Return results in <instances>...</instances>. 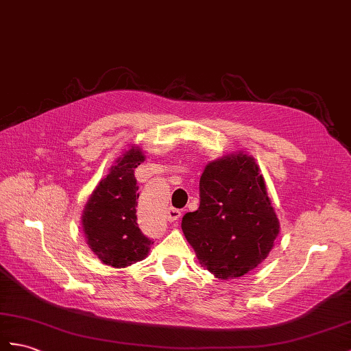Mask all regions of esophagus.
Wrapping results in <instances>:
<instances>
[{"label":"esophagus","instance_id":"obj_1","mask_svg":"<svg viewBox=\"0 0 351 351\" xmlns=\"http://www.w3.org/2000/svg\"><path fill=\"white\" fill-rule=\"evenodd\" d=\"M180 216H182V211L178 208H168V211H167V219L169 221H176L180 219Z\"/></svg>","mask_w":351,"mask_h":351}]
</instances>
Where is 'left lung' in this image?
<instances>
[{"label":"left lung","instance_id":"1","mask_svg":"<svg viewBox=\"0 0 351 351\" xmlns=\"http://www.w3.org/2000/svg\"><path fill=\"white\" fill-rule=\"evenodd\" d=\"M199 263L217 278L241 277L267 258L278 219L252 156L237 153L205 167L199 208L182 220Z\"/></svg>","mask_w":351,"mask_h":351}]
</instances>
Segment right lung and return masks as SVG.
<instances>
[{"instance_id":"add662e5","label":"right lung","mask_w":351,"mask_h":351,"mask_svg":"<svg viewBox=\"0 0 351 351\" xmlns=\"http://www.w3.org/2000/svg\"><path fill=\"white\" fill-rule=\"evenodd\" d=\"M143 160L140 149L128 150L119 158L83 211L82 223L89 247L102 262L114 268L144 259L153 244L136 221L140 193L134 173Z\"/></svg>"}]
</instances>
